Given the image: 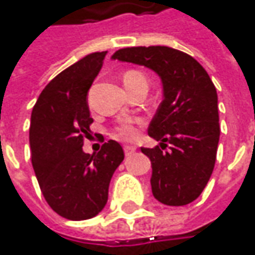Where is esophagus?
Instances as JSON below:
<instances>
[{
    "mask_svg": "<svg viewBox=\"0 0 255 255\" xmlns=\"http://www.w3.org/2000/svg\"><path fill=\"white\" fill-rule=\"evenodd\" d=\"M134 151H135V147H134V145H124V152H126V155H131Z\"/></svg>",
    "mask_w": 255,
    "mask_h": 255,
    "instance_id": "34e87169",
    "label": "esophagus"
}]
</instances>
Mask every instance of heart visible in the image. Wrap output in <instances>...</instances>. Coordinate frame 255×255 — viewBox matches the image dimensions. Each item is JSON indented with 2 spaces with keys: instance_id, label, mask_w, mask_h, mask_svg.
<instances>
[{
  "instance_id": "1",
  "label": "heart",
  "mask_w": 255,
  "mask_h": 255,
  "mask_svg": "<svg viewBox=\"0 0 255 255\" xmlns=\"http://www.w3.org/2000/svg\"><path fill=\"white\" fill-rule=\"evenodd\" d=\"M134 80L147 81L145 77L138 71H127L124 74V81H134ZM118 135L124 139H134L137 137V127L132 123H123L118 127Z\"/></svg>"
}]
</instances>
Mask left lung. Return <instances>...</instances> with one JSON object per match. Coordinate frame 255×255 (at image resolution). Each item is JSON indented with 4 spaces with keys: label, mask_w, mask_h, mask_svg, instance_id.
<instances>
[{
    "label": "left lung",
    "mask_w": 255,
    "mask_h": 255,
    "mask_svg": "<svg viewBox=\"0 0 255 255\" xmlns=\"http://www.w3.org/2000/svg\"><path fill=\"white\" fill-rule=\"evenodd\" d=\"M111 60L154 71L161 80L162 101L148 127L160 147L141 152L151 161L152 195L165 205L193 203L208 183L220 139L218 97L204 68L188 54L170 47H131ZM165 142L170 144L164 151Z\"/></svg>",
    "instance_id": "1"
}]
</instances>
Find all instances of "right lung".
I'll use <instances>...</instances> for the list:
<instances>
[{"instance_id":"obj_1","label":"right lung","mask_w":255,"mask_h":255,"mask_svg":"<svg viewBox=\"0 0 255 255\" xmlns=\"http://www.w3.org/2000/svg\"><path fill=\"white\" fill-rule=\"evenodd\" d=\"M106 55L107 51L88 54L60 72L42 90L31 114L29 148L39 188L51 208L72 221L103 211L111 177L124 160L114 139L91 155L83 149L93 123L87 95Z\"/></svg>"}]
</instances>
